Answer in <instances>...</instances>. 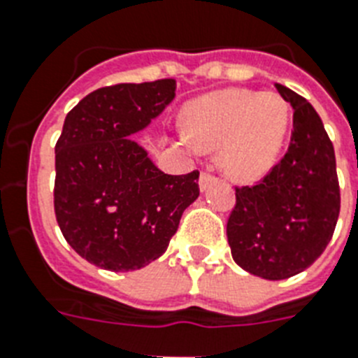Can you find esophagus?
<instances>
[{
    "instance_id": "1",
    "label": "esophagus",
    "mask_w": 358,
    "mask_h": 358,
    "mask_svg": "<svg viewBox=\"0 0 358 358\" xmlns=\"http://www.w3.org/2000/svg\"><path fill=\"white\" fill-rule=\"evenodd\" d=\"M215 180H217V178H215L213 174L206 173V171H204V173L200 174V182H199V184H200V191H206V189H208L209 185L213 184Z\"/></svg>"
}]
</instances>
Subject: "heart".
<instances>
[{
    "mask_svg": "<svg viewBox=\"0 0 358 358\" xmlns=\"http://www.w3.org/2000/svg\"><path fill=\"white\" fill-rule=\"evenodd\" d=\"M290 113L278 94L224 90L187 106L185 127L200 150H219L220 167L235 180H257L272 169L289 132Z\"/></svg>",
    "mask_w": 358,
    "mask_h": 358,
    "instance_id": "b5f03b06",
    "label": "heart"
}]
</instances>
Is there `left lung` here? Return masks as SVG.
Instances as JSON below:
<instances>
[{
	"label": "left lung",
	"mask_w": 358,
	"mask_h": 358,
	"mask_svg": "<svg viewBox=\"0 0 358 358\" xmlns=\"http://www.w3.org/2000/svg\"><path fill=\"white\" fill-rule=\"evenodd\" d=\"M294 108L287 154L257 185L237 187L226 234L234 261L263 280H287L329 245L340 213L335 149L307 99L275 84Z\"/></svg>",
	"instance_id": "obj_1"
}]
</instances>
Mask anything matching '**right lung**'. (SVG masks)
Instances as JSON below:
<instances>
[{
  "label": "right lung",
  "mask_w": 358,
  "mask_h": 358,
  "mask_svg": "<svg viewBox=\"0 0 358 358\" xmlns=\"http://www.w3.org/2000/svg\"><path fill=\"white\" fill-rule=\"evenodd\" d=\"M174 97V78L115 84L66 115L55 147V215L68 245L95 266L129 272L158 259L199 199V171L165 174L130 138Z\"/></svg>",
  "instance_id": "add662e5"
}]
</instances>
